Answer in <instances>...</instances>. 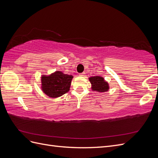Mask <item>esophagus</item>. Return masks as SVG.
Segmentation results:
<instances>
[{
	"label": "esophagus",
	"mask_w": 158,
	"mask_h": 158,
	"mask_svg": "<svg viewBox=\"0 0 158 158\" xmlns=\"http://www.w3.org/2000/svg\"><path fill=\"white\" fill-rule=\"evenodd\" d=\"M84 74H85V73H80L79 75H80V76H84Z\"/></svg>",
	"instance_id": "34e87169"
}]
</instances>
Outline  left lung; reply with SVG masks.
Instances as JSON below:
<instances>
[{
	"mask_svg": "<svg viewBox=\"0 0 158 158\" xmlns=\"http://www.w3.org/2000/svg\"><path fill=\"white\" fill-rule=\"evenodd\" d=\"M89 81L92 85V89L99 92H107L109 89V85L107 82H105L103 78L101 76H94L89 78Z\"/></svg>",
	"mask_w": 158,
	"mask_h": 158,
	"instance_id": "obj_1",
	"label": "left lung"
}]
</instances>
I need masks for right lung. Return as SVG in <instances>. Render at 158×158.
Wrapping results in <instances>:
<instances>
[{"instance_id":"add662e5","label":"right lung","mask_w":158,"mask_h":158,"mask_svg":"<svg viewBox=\"0 0 158 158\" xmlns=\"http://www.w3.org/2000/svg\"><path fill=\"white\" fill-rule=\"evenodd\" d=\"M73 76L56 71L49 76L41 78L42 90L51 98H57L68 92Z\"/></svg>"}]
</instances>
